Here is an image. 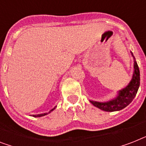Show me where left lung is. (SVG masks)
I'll use <instances>...</instances> for the list:
<instances>
[{
	"label": "left lung",
	"instance_id": "obj_1",
	"mask_svg": "<svg viewBox=\"0 0 146 146\" xmlns=\"http://www.w3.org/2000/svg\"><path fill=\"white\" fill-rule=\"evenodd\" d=\"M131 55L133 58V73L131 82L126 87L119 90L115 98L112 100L106 102H98L89 100L94 106L99 108L100 110L106 112H115L123 110L131 104L136 97L138 92L139 84H140V73L138 65L134 56L131 52Z\"/></svg>",
	"mask_w": 146,
	"mask_h": 146
}]
</instances>
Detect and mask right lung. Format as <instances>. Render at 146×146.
I'll return each mask as SVG.
<instances>
[{
    "label": "right lung",
    "instance_id": "obj_1",
    "mask_svg": "<svg viewBox=\"0 0 146 146\" xmlns=\"http://www.w3.org/2000/svg\"><path fill=\"white\" fill-rule=\"evenodd\" d=\"M55 108H56V106H54L52 110H51L48 112H46V113H42V114H38V115H32L31 116H33V117H36H36H42V116H44V115H48V113H50L51 112H52L53 110H54Z\"/></svg>",
    "mask_w": 146,
    "mask_h": 146
}]
</instances>
